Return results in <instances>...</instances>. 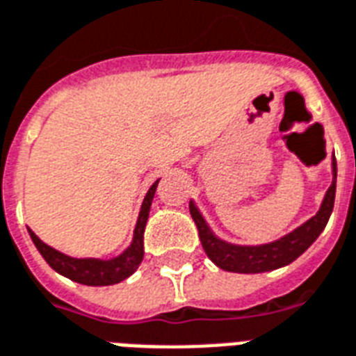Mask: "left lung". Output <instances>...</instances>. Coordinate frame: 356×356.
<instances>
[{"label": "left lung", "instance_id": "8db88e82", "mask_svg": "<svg viewBox=\"0 0 356 356\" xmlns=\"http://www.w3.org/2000/svg\"><path fill=\"white\" fill-rule=\"evenodd\" d=\"M336 176H338V169H336V158L332 154V184L325 193L318 213L307 222H302L301 227H297L293 232L264 245H234L217 238L191 200L189 211H191L193 221L197 225L200 243H202L208 258L225 271L247 273V275L273 271V269L288 266L297 260L319 238V234L323 232L329 222V217L334 208Z\"/></svg>", "mask_w": 356, "mask_h": 356}]
</instances>
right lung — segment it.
<instances>
[{
  "label": "right lung",
  "mask_w": 356,
  "mask_h": 356,
  "mask_svg": "<svg viewBox=\"0 0 356 356\" xmlns=\"http://www.w3.org/2000/svg\"><path fill=\"white\" fill-rule=\"evenodd\" d=\"M158 184L159 178L150 186L148 193L143 198L131 243L115 258H109V260L72 258V256L63 254L59 250H55L54 247L44 243L33 230H29V236H31L33 243H35L38 252L42 254L44 260L48 261V266L63 277L70 278L78 284H85V286H111V284L122 282L124 278H128L129 275L137 271V267L140 266L143 256H145V227H147L148 213H150V206H152Z\"/></svg>",
  "instance_id": "right-lung-1"
}]
</instances>
